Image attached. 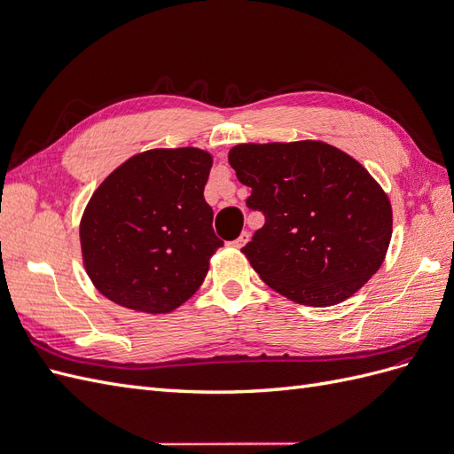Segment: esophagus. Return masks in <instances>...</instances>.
I'll return each instance as SVG.
<instances>
[{
	"instance_id": "obj_1",
	"label": "esophagus",
	"mask_w": 454,
	"mask_h": 454,
	"mask_svg": "<svg viewBox=\"0 0 454 454\" xmlns=\"http://www.w3.org/2000/svg\"><path fill=\"white\" fill-rule=\"evenodd\" d=\"M248 239H250V235H248V231H242V232H240V235H239V239H237V240H232L231 244H232V246H235V248H242V246H244L246 242H248Z\"/></svg>"
}]
</instances>
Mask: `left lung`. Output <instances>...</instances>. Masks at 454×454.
<instances>
[{
  "label": "left lung",
  "instance_id": "left-lung-1",
  "mask_svg": "<svg viewBox=\"0 0 454 454\" xmlns=\"http://www.w3.org/2000/svg\"><path fill=\"white\" fill-rule=\"evenodd\" d=\"M246 206L265 225L242 252L272 290L301 305L340 303L373 277L392 237V208L371 174L322 142L231 149Z\"/></svg>",
  "mask_w": 454,
  "mask_h": 454
}]
</instances>
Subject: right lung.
<instances>
[{"mask_svg": "<svg viewBox=\"0 0 454 454\" xmlns=\"http://www.w3.org/2000/svg\"><path fill=\"white\" fill-rule=\"evenodd\" d=\"M212 157L195 147L129 159L96 189L81 219L92 284L114 303L162 314L193 295L223 246L204 200Z\"/></svg>", "mask_w": 454, "mask_h": 454, "instance_id": "obj_1", "label": "right lung"}]
</instances>
